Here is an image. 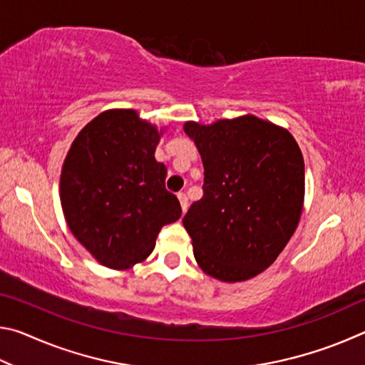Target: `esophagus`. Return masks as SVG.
I'll return each mask as SVG.
<instances>
[{
	"mask_svg": "<svg viewBox=\"0 0 365 365\" xmlns=\"http://www.w3.org/2000/svg\"><path fill=\"white\" fill-rule=\"evenodd\" d=\"M177 197H178V201H180L182 211L187 212V207H188V197H187V195H185V193H178Z\"/></svg>",
	"mask_w": 365,
	"mask_h": 365,
	"instance_id": "1",
	"label": "esophagus"
}]
</instances>
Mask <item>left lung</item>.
Returning a JSON list of instances; mask_svg holds the SVG:
<instances>
[{
	"label": "left lung",
	"instance_id": "obj_1",
	"mask_svg": "<svg viewBox=\"0 0 365 365\" xmlns=\"http://www.w3.org/2000/svg\"><path fill=\"white\" fill-rule=\"evenodd\" d=\"M205 168L202 197L183 217L202 272L245 282L279 257L299 224L304 159L287 128L252 114L185 122Z\"/></svg>",
	"mask_w": 365,
	"mask_h": 365
}]
</instances>
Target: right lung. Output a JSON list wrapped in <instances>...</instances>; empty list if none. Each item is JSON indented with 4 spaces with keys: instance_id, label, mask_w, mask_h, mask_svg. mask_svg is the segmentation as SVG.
Returning <instances> with one entry per match:
<instances>
[{
    "instance_id": "obj_1",
    "label": "right lung",
    "mask_w": 365,
    "mask_h": 365,
    "mask_svg": "<svg viewBox=\"0 0 365 365\" xmlns=\"http://www.w3.org/2000/svg\"><path fill=\"white\" fill-rule=\"evenodd\" d=\"M163 133L137 110L109 109L78 132L64 159L66 222L104 267L145 261L160 228L180 219V202L165 190L168 169L154 158Z\"/></svg>"
}]
</instances>
